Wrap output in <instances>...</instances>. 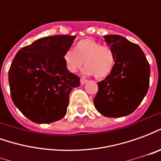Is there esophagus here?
<instances>
[{
	"label": "esophagus",
	"mask_w": 161,
	"mask_h": 161,
	"mask_svg": "<svg viewBox=\"0 0 161 161\" xmlns=\"http://www.w3.org/2000/svg\"><path fill=\"white\" fill-rule=\"evenodd\" d=\"M86 83H88L87 79H85V78H81V79H80L81 85H84V84H85Z\"/></svg>",
	"instance_id": "1"
}]
</instances>
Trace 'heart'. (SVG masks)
<instances>
[{"mask_svg":"<svg viewBox=\"0 0 161 161\" xmlns=\"http://www.w3.org/2000/svg\"><path fill=\"white\" fill-rule=\"evenodd\" d=\"M63 60L66 69L71 73L80 70L84 64V73L94 75L97 78H105L111 73L115 64V56L108 46H101L91 39L80 40L74 50H67Z\"/></svg>","mask_w":161,"mask_h":161,"instance_id":"1","label":"heart"}]
</instances>
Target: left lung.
Here are the masks:
<instances>
[{
	"label": "left lung",
	"mask_w": 161,
	"mask_h": 161,
	"mask_svg": "<svg viewBox=\"0 0 161 161\" xmlns=\"http://www.w3.org/2000/svg\"><path fill=\"white\" fill-rule=\"evenodd\" d=\"M115 56L111 73L97 83L94 104L106 117H121L137 108L147 93L150 66L141 47L116 34L103 36Z\"/></svg>",
	"instance_id": "8db88e82"
}]
</instances>
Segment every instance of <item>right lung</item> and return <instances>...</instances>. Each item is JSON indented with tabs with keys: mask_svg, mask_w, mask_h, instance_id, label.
<instances>
[{
	"mask_svg": "<svg viewBox=\"0 0 161 161\" xmlns=\"http://www.w3.org/2000/svg\"><path fill=\"white\" fill-rule=\"evenodd\" d=\"M76 36L53 35L37 40L16 53L8 71L13 103L35 123H50L65 115L73 88L80 78L64 65V53Z\"/></svg>",
	"mask_w": 161,
	"mask_h": 161,
	"instance_id": "add662e5",
	"label": "right lung"
}]
</instances>
